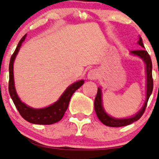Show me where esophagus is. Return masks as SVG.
Here are the masks:
<instances>
[{
  "instance_id": "esophagus-1",
  "label": "esophagus",
  "mask_w": 159,
  "mask_h": 159,
  "mask_svg": "<svg viewBox=\"0 0 159 159\" xmlns=\"http://www.w3.org/2000/svg\"><path fill=\"white\" fill-rule=\"evenodd\" d=\"M98 72L95 70H90L88 74V79L89 80H95L98 78Z\"/></svg>"
}]
</instances>
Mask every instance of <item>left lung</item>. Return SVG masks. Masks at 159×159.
<instances>
[{
	"label": "left lung",
	"mask_w": 159,
	"mask_h": 159,
	"mask_svg": "<svg viewBox=\"0 0 159 159\" xmlns=\"http://www.w3.org/2000/svg\"><path fill=\"white\" fill-rule=\"evenodd\" d=\"M138 44L140 45L143 48H145L144 45L143 43L142 38L139 35ZM130 54L134 56L139 57L144 62L145 66V75H146V89H145V101L142 108L139 110V111L136 113L133 116L125 117V118H115L111 116L104 109L103 104V98H102V90L101 87L98 88V93L95 97L94 102V108L95 113H96L98 118L103 125L108 127H120L124 126L129 125L130 124L138 121L144 113L145 108L147 106L148 101L150 96H151L152 91L153 88V77H152V61L149 54L145 49L138 50V51H130Z\"/></svg>",
	"instance_id": "left-lung-1"
}]
</instances>
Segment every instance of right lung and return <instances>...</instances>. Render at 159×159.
I'll return each mask as SVG.
<instances>
[{
    "label": "right lung",
    "instance_id": "obj_1",
    "mask_svg": "<svg viewBox=\"0 0 159 159\" xmlns=\"http://www.w3.org/2000/svg\"><path fill=\"white\" fill-rule=\"evenodd\" d=\"M26 38H27V34L24 35L23 38L19 42L10 60L9 84H8V91H9L10 96L19 114L28 122L34 124V125H52V124L58 122L63 118L65 112L68 108L69 101H70L73 93L84 84V80H78L69 85L62 93L58 101L46 107L34 108L21 101L20 98L17 94L16 88H15L14 64L17 54H18L21 45L25 40Z\"/></svg>",
    "mask_w": 159,
    "mask_h": 159
}]
</instances>
